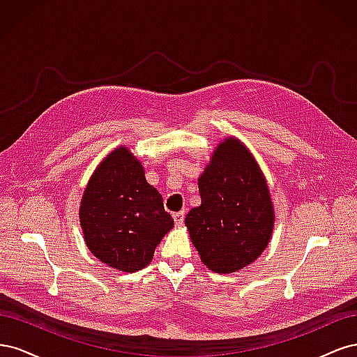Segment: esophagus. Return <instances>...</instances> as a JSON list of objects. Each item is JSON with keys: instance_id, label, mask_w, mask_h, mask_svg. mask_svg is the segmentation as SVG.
Returning <instances> with one entry per match:
<instances>
[{"instance_id": "34e87169", "label": "esophagus", "mask_w": 357, "mask_h": 357, "mask_svg": "<svg viewBox=\"0 0 357 357\" xmlns=\"http://www.w3.org/2000/svg\"><path fill=\"white\" fill-rule=\"evenodd\" d=\"M172 219H174V222H176L177 226H181L183 222H185V211H177V213H174V214H172Z\"/></svg>"}]
</instances>
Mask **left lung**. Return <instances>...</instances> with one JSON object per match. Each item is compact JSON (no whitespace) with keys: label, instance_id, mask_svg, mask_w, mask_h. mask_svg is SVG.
<instances>
[{"label":"left lung","instance_id":"left-lung-1","mask_svg":"<svg viewBox=\"0 0 357 357\" xmlns=\"http://www.w3.org/2000/svg\"><path fill=\"white\" fill-rule=\"evenodd\" d=\"M201 205L185 223L204 265L219 274L250 265L274 228L266 180L253 155L236 138H225L198 180Z\"/></svg>","mask_w":357,"mask_h":357}]
</instances>
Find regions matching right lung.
I'll use <instances>...</instances> for the list:
<instances>
[{
	"instance_id": "right-lung-1",
	"label": "right lung",
	"mask_w": 357,
	"mask_h": 357,
	"mask_svg": "<svg viewBox=\"0 0 357 357\" xmlns=\"http://www.w3.org/2000/svg\"><path fill=\"white\" fill-rule=\"evenodd\" d=\"M86 245L105 265L123 273L143 269L174 226L160 193L128 147H117L96 167L80 202Z\"/></svg>"
}]
</instances>
